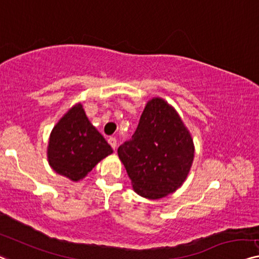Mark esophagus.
<instances>
[{
  "instance_id": "34e87169",
  "label": "esophagus",
  "mask_w": 259,
  "mask_h": 259,
  "mask_svg": "<svg viewBox=\"0 0 259 259\" xmlns=\"http://www.w3.org/2000/svg\"><path fill=\"white\" fill-rule=\"evenodd\" d=\"M108 143H109L110 146H111V148H113L114 150L116 149V146H117L116 138H115V137H109V138H108Z\"/></svg>"
}]
</instances>
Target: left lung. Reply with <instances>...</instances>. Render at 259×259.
<instances>
[{
	"label": "left lung",
	"mask_w": 259,
	"mask_h": 259,
	"mask_svg": "<svg viewBox=\"0 0 259 259\" xmlns=\"http://www.w3.org/2000/svg\"><path fill=\"white\" fill-rule=\"evenodd\" d=\"M117 153L134 190L154 200L181 186L192 166L194 145L177 111L157 98L148 102L136 131Z\"/></svg>",
	"instance_id": "8db88e82"
}]
</instances>
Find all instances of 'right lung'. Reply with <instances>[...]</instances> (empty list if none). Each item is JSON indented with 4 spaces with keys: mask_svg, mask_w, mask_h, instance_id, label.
<instances>
[{
    "mask_svg": "<svg viewBox=\"0 0 259 259\" xmlns=\"http://www.w3.org/2000/svg\"><path fill=\"white\" fill-rule=\"evenodd\" d=\"M111 152V146L88 121L82 106L76 105L53 128L48 153L57 173L76 181Z\"/></svg>",
    "mask_w": 259,
    "mask_h": 259,
    "instance_id": "1",
    "label": "right lung"
}]
</instances>
